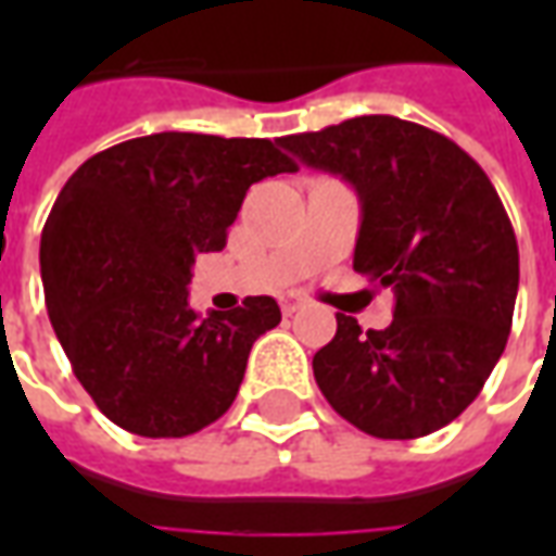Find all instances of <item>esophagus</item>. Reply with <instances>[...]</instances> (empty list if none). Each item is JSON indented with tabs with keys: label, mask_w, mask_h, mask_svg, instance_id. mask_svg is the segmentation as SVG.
Masks as SVG:
<instances>
[{
	"label": "esophagus",
	"mask_w": 556,
	"mask_h": 556,
	"mask_svg": "<svg viewBox=\"0 0 556 556\" xmlns=\"http://www.w3.org/2000/svg\"><path fill=\"white\" fill-rule=\"evenodd\" d=\"M279 306H282V315H294L303 306V301L301 298H294V294H282V298H279Z\"/></svg>",
	"instance_id": "34e87169"
}]
</instances>
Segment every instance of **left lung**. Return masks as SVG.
Returning <instances> with one entry per match:
<instances>
[{"label":"left lung","instance_id":"left-lung-1","mask_svg":"<svg viewBox=\"0 0 556 556\" xmlns=\"http://www.w3.org/2000/svg\"><path fill=\"white\" fill-rule=\"evenodd\" d=\"M279 146L357 190L354 270L396 294L384 330L337 315V337L313 357L315 384L372 438L443 429L479 396L513 327L518 243L501 195L453 139L396 115H361Z\"/></svg>","mask_w":556,"mask_h":556}]
</instances>
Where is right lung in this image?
<instances>
[{"instance_id":"right-lung-1","label":"right lung","mask_w":556,"mask_h":556,"mask_svg":"<svg viewBox=\"0 0 556 556\" xmlns=\"http://www.w3.org/2000/svg\"><path fill=\"white\" fill-rule=\"evenodd\" d=\"M298 163L270 139L151 134L89 157L41 231L47 313L74 375L115 426L184 438L231 408L274 298L190 309L195 255L226 247L247 190Z\"/></svg>"}]
</instances>
